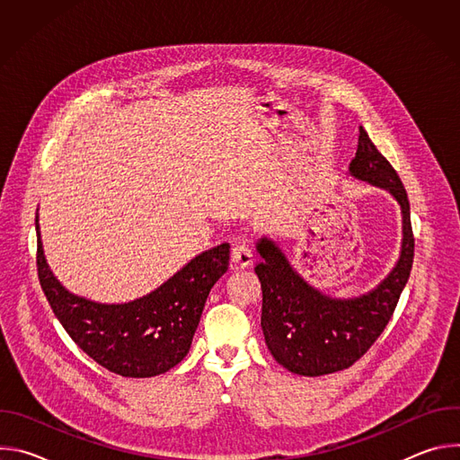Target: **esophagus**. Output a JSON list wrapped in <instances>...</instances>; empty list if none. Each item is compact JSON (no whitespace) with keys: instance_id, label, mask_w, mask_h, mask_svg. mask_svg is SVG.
Instances as JSON below:
<instances>
[{"instance_id":"34e87169","label":"esophagus","mask_w":460,"mask_h":460,"mask_svg":"<svg viewBox=\"0 0 460 460\" xmlns=\"http://www.w3.org/2000/svg\"><path fill=\"white\" fill-rule=\"evenodd\" d=\"M254 261V256L251 252V249L245 245V243H238L233 247L231 251V264L236 268V270H247L252 266Z\"/></svg>"}]
</instances>
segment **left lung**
I'll list each match as a JSON object with an SVG mask.
<instances>
[{
  "mask_svg": "<svg viewBox=\"0 0 460 460\" xmlns=\"http://www.w3.org/2000/svg\"><path fill=\"white\" fill-rule=\"evenodd\" d=\"M349 174L391 192L402 213L401 256L391 273L369 293L333 298L309 286L289 264L279 243L256 242L261 258L254 273L261 286V332L275 360L291 373L320 376L353 366L382 335L413 266L415 238L406 189L391 164L360 127Z\"/></svg>",
  "mask_w": 460,
  "mask_h": 460,
  "instance_id": "left-lung-1",
  "label": "left lung"
}]
</instances>
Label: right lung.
I'll use <instances>...</instances> for the list:
<instances>
[{
    "instance_id": "right-lung-1",
    "label": "right lung",
    "mask_w": 460,
    "mask_h": 460,
    "mask_svg": "<svg viewBox=\"0 0 460 460\" xmlns=\"http://www.w3.org/2000/svg\"><path fill=\"white\" fill-rule=\"evenodd\" d=\"M38 234V279L69 337L105 369L133 378L156 376L189 353L211 288L229 268V243L194 256L149 295L100 304L65 289L49 270Z\"/></svg>"
}]
</instances>
